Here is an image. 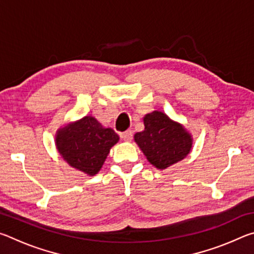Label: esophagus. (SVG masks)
I'll use <instances>...</instances> for the list:
<instances>
[{
    "label": "esophagus",
    "instance_id": "obj_1",
    "mask_svg": "<svg viewBox=\"0 0 254 254\" xmlns=\"http://www.w3.org/2000/svg\"><path fill=\"white\" fill-rule=\"evenodd\" d=\"M121 137H122L124 141H126V142H130V141L132 140V137H133L132 131L131 130H127L126 132L121 133Z\"/></svg>",
    "mask_w": 254,
    "mask_h": 254
}]
</instances>
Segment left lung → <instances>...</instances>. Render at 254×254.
<instances>
[{
    "mask_svg": "<svg viewBox=\"0 0 254 254\" xmlns=\"http://www.w3.org/2000/svg\"><path fill=\"white\" fill-rule=\"evenodd\" d=\"M144 130L134 134V141L148 161L158 169L175 165L190 152L192 137L182 124L160 111L143 118Z\"/></svg>",
    "mask_w": 254,
    "mask_h": 254,
    "instance_id": "obj_1",
    "label": "left lung"
}]
</instances>
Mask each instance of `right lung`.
I'll list each match as a JSON object with an SVG mask.
<instances>
[{
    "label": "right lung",
    "instance_id": "add662e5",
    "mask_svg": "<svg viewBox=\"0 0 254 254\" xmlns=\"http://www.w3.org/2000/svg\"><path fill=\"white\" fill-rule=\"evenodd\" d=\"M119 135L110 127H103L93 117H85L60 127L56 134V147L64 160L88 176L101 170Z\"/></svg>",
    "mask_w": 254,
    "mask_h": 254
}]
</instances>
